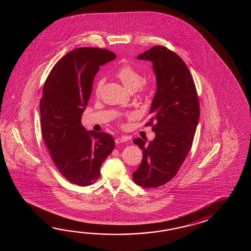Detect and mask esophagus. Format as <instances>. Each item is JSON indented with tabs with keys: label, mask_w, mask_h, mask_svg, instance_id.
<instances>
[{
	"label": "esophagus",
	"mask_w": 251,
	"mask_h": 251,
	"mask_svg": "<svg viewBox=\"0 0 251 251\" xmlns=\"http://www.w3.org/2000/svg\"><path fill=\"white\" fill-rule=\"evenodd\" d=\"M127 140L128 138L126 136H120V137L115 139V143L117 144H122V143H126Z\"/></svg>",
	"instance_id": "1"
}]
</instances>
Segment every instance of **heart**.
Here are the masks:
<instances>
[{"mask_svg": "<svg viewBox=\"0 0 251 251\" xmlns=\"http://www.w3.org/2000/svg\"><path fill=\"white\" fill-rule=\"evenodd\" d=\"M116 76L118 77L124 86L129 91H135L144 83V76L132 65L124 64L118 68ZM101 85V81L99 82L98 88Z\"/></svg>", "mask_w": 251, "mask_h": 251, "instance_id": "obj_1", "label": "heart"}]
</instances>
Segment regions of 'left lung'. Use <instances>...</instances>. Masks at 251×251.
I'll use <instances>...</instances> for the list:
<instances>
[{
	"instance_id": "obj_1",
	"label": "left lung",
	"mask_w": 251,
	"mask_h": 251,
	"mask_svg": "<svg viewBox=\"0 0 251 251\" xmlns=\"http://www.w3.org/2000/svg\"><path fill=\"white\" fill-rule=\"evenodd\" d=\"M137 58L152 63L157 91L150 109L152 118L146 124L152 126L155 138L148 145L143 139L133 140L143 150V160L133 172V179L141 187H158L171 181L186 160L192 147L200 107L192 76L179 55L162 46H154Z\"/></svg>"
}]
</instances>
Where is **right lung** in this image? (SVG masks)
Returning a JSON list of instances; mask_svg holds the SVG:
<instances>
[{"instance_id": "right-lung-1", "label": "right lung", "mask_w": 251, "mask_h": 251, "mask_svg": "<svg viewBox=\"0 0 251 251\" xmlns=\"http://www.w3.org/2000/svg\"><path fill=\"white\" fill-rule=\"evenodd\" d=\"M116 54L98 48H76L54 64L43 88L40 122L53 163L68 181L85 187L100 176V167L115 148L110 134L87 131L81 116L94 77Z\"/></svg>"}]
</instances>
